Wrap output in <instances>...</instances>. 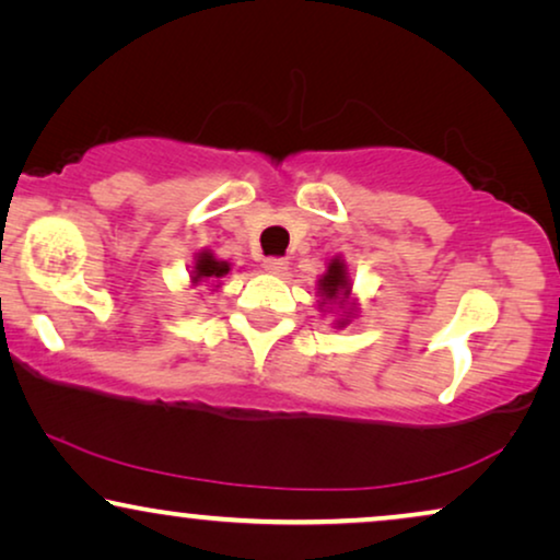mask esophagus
<instances>
[{"label": "esophagus", "instance_id": "obj_1", "mask_svg": "<svg viewBox=\"0 0 560 560\" xmlns=\"http://www.w3.org/2000/svg\"><path fill=\"white\" fill-rule=\"evenodd\" d=\"M262 267L270 275H285L288 272V259L285 257H267Z\"/></svg>", "mask_w": 560, "mask_h": 560}]
</instances>
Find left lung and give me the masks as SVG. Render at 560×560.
Here are the masks:
<instances>
[{"label":"left lung","instance_id":"obj_1","mask_svg":"<svg viewBox=\"0 0 560 560\" xmlns=\"http://www.w3.org/2000/svg\"><path fill=\"white\" fill-rule=\"evenodd\" d=\"M318 290L328 303H336L349 295V280H347V270H343L341 259H331L328 272L318 280Z\"/></svg>","mask_w":560,"mask_h":560}]
</instances>
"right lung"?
<instances>
[{"label":"right lung","mask_w":560,"mask_h":560,"mask_svg":"<svg viewBox=\"0 0 560 560\" xmlns=\"http://www.w3.org/2000/svg\"><path fill=\"white\" fill-rule=\"evenodd\" d=\"M229 272V265L226 262H219L217 257L211 255V252H201V255L196 257V270H194V282H217L219 278H224Z\"/></svg>","instance_id":"obj_1"}]
</instances>
